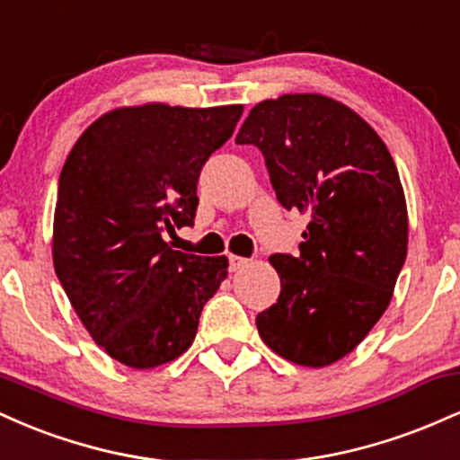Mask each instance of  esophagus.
Listing matches in <instances>:
<instances>
[{
  "label": "esophagus",
  "instance_id": "obj_1",
  "mask_svg": "<svg viewBox=\"0 0 460 460\" xmlns=\"http://www.w3.org/2000/svg\"><path fill=\"white\" fill-rule=\"evenodd\" d=\"M246 263H248V260H244V257H235V255L229 257V268H231V270H240V268H244Z\"/></svg>",
  "mask_w": 460,
  "mask_h": 460
}]
</instances>
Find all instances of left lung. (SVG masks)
<instances>
[{"mask_svg":"<svg viewBox=\"0 0 460 460\" xmlns=\"http://www.w3.org/2000/svg\"><path fill=\"white\" fill-rule=\"evenodd\" d=\"M235 142L261 151L285 209L311 216L296 255L270 257L281 294L257 314V331L288 361L331 366L372 331L404 266L398 168L361 116L322 94L257 103Z\"/></svg>","mask_w":460,"mask_h":460,"instance_id":"8db88e82","label":"left lung"}]
</instances>
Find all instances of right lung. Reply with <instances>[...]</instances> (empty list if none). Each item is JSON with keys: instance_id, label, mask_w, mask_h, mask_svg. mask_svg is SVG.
I'll return each instance as SVG.
<instances>
[{"instance_id": "obj_1", "label": "right lung", "mask_w": 460, "mask_h": 460, "mask_svg": "<svg viewBox=\"0 0 460 460\" xmlns=\"http://www.w3.org/2000/svg\"><path fill=\"white\" fill-rule=\"evenodd\" d=\"M240 116L242 105L120 108L68 153L54 216L58 281L93 340L123 366L183 355L226 277V257L172 251L164 235L194 225L200 171Z\"/></svg>"}]
</instances>
